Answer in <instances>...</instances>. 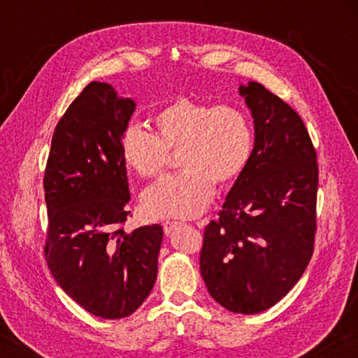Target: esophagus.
<instances>
[{"instance_id": "34e87169", "label": "esophagus", "mask_w": 358, "mask_h": 358, "mask_svg": "<svg viewBox=\"0 0 358 358\" xmlns=\"http://www.w3.org/2000/svg\"><path fill=\"white\" fill-rule=\"evenodd\" d=\"M180 224L181 222H178V221H164L162 222V229H164L166 235H169V234H172L173 230L180 226Z\"/></svg>"}]
</instances>
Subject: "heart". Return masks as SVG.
I'll return each mask as SVG.
<instances>
[{
  "instance_id": "obj_1",
  "label": "heart",
  "mask_w": 358,
  "mask_h": 358,
  "mask_svg": "<svg viewBox=\"0 0 358 358\" xmlns=\"http://www.w3.org/2000/svg\"><path fill=\"white\" fill-rule=\"evenodd\" d=\"M156 132L131 124L121 134L120 153L126 166L143 178H156L178 153L183 171L143 192L147 213L156 217H192L213 199L215 185L237 180L251 159V120L234 104H210L180 98L153 118Z\"/></svg>"
}]
</instances>
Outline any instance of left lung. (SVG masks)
<instances>
[{
    "label": "left lung",
    "mask_w": 358,
    "mask_h": 358,
    "mask_svg": "<svg viewBox=\"0 0 358 358\" xmlns=\"http://www.w3.org/2000/svg\"><path fill=\"white\" fill-rule=\"evenodd\" d=\"M254 118L243 173L203 232L201 275L232 313L257 314L286 296L310 264L319 167L305 123L264 85H240Z\"/></svg>",
    "instance_id": "obj_1"
}]
</instances>
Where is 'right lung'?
Masks as SVG:
<instances>
[{
	"mask_svg": "<svg viewBox=\"0 0 358 358\" xmlns=\"http://www.w3.org/2000/svg\"><path fill=\"white\" fill-rule=\"evenodd\" d=\"M134 110L112 85H87L58 121L44 173L47 265L102 319L128 317L150 295L164 234L159 224L123 227L131 194L120 141Z\"/></svg>",
	"mask_w": 358,
	"mask_h": 358,
	"instance_id": "1",
	"label": "right lung"
}]
</instances>
